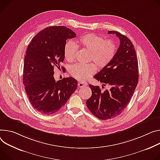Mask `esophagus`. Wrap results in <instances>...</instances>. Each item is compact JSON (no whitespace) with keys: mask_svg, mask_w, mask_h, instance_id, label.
Returning a JSON list of instances; mask_svg holds the SVG:
<instances>
[{"mask_svg":"<svg viewBox=\"0 0 160 160\" xmlns=\"http://www.w3.org/2000/svg\"><path fill=\"white\" fill-rule=\"evenodd\" d=\"M87 85H88V83H85V82H78V86L80 88H85V87H86Z\"/></svg>","mask_w":160,"mask_h":160,"instance_id":"esophagus-1","label":"esophagus"}]
</instances>
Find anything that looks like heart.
Returning <instances> with one entry per match:
<instances>
[{"instance_id":"b5f03b06","label":"heart","mask_w":160,"mask_h":160,"mask_svg":"<svg viewBox=\"0 0 160 160\" xmlns=\"http://www.w3.org/2000/svg\"><path fill=\"white\" fill-rule=\"evenodd\" d=\"M77 42V45L73 41H68L64 46V57L68 62L74 61L79 47L89 52V61H92L98 68L103 69L113 60L117 52V47L112 40H105L95 34L82 36ZM95 71L94 64H76L70 67L69 73L75 79L83 82L92 76Z\"/></svg>"}]
</instances>
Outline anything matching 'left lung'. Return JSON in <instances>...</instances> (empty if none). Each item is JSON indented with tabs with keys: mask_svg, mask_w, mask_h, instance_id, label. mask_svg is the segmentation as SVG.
I'll use <instances>...</instances> for the list:
<instances>
[{
	"mask_svg": "<svg viewBox=\"0 0 160 160\" xmlns=\"http://www.w3.org/2000/svg\"><path fill=\"white\" fill-rule=\"evenodd\" d=\"M108 33L117 36L120 45L113 60L94 78L110 89L101 92L99 86L89 84L92 96L86 101L90 112L102 120L110 119L122 113L132 98L138 80V59L132 42L118 31Z\"/></svg>",
	"mask_w": 160,
	"mask_h": 160,
	"instance_id": "1",
	"label": "left lung"
}]
</instances>
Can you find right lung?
Here are the masks:
<instances>
[{
	"instance_id": "add662e5",
	"label": "right lung",
	"mask_w": 160,
	"mask_h": 160,
	"mask_svg": "<svg viewBox=\"0 0 160 160\" xmlns=\"http://www.w3.org/2000/svg\"><path fill=\"white\" fill-rule=\"evenodd\" d=\"M76 36L64 26H52L38 33L27 47L23 83L31 105L42 114L59 111L77 89L74 78L56 82L53 77L54 68L60 69L59 64L64 61L66 40Z\"/></svg>"
}]
</instances>
